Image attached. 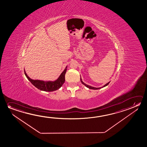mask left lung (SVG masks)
<instances>
[{"label": "left lung", "mask_w": 147, "mask_h": 147, "mask_svg": "<svg viewBox=\"0 0 147 147\" xmlns=\"http://www.w3.org/2000/svg\"><path fill=\"white\" fill-rule=\"evenodd\" d=\"M80 80H81V82L84 85H85V86L87 87V88H88L90 89H94V90H96V89H100L101 88H102V87H104L106 86H107L109 84V83H110L109 82H108V83H107L106 84H105L104 86H103L102 87H99V88H96V87H92L91 86H89L88 85H87L86 84H85V83H84L82 81V80L81 77V76H80Z\"/></svg>", "instance_id": "left-lung-1"}]
</instances>
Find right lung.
Segmentation results:
<instances>
[{
	"mask_svg": "<svg viewBox=\"0 0 147 147\" xmlns=\"http://www.w3.org/2000/svg\"><path fill=\"white\" fill-rule=\"evenodd\" d=\"M67 66L66 67L65 69L61 73L58 78L55 81H45L38 80L32 79L27 75L25 70L24 74L28 79L31 82V83L38 89L42 91L51 92L58 90L63 85L65 82V75L67 70Z\"/></svg>",
	"mask_w": 147,
	"mask_h": 147,
	"instance_id": "1",
	"label": "right lung"
}]
</instances>
